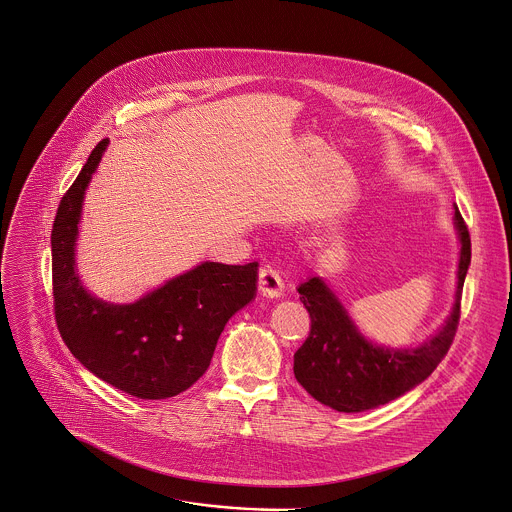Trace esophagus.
I'll list each match as a JSON object with an SVG mask.
<instances>
[{
  "label": "esophagus",
  "instance_id": "1",
  "mask_svg": "<svg viewBox=\"0 0 512 512\" xmlns=\"http://www.w3.org/2000/svg\"><path fill=\"white\" fill-rule=\"evenodd\" d=\"M283 289H285V283H283L277 269H273L271 265H265V267L259 269V291L265 297L277 299V297L283 295Z\"/></svg>",
  "mask_w": 512,
  "mask_h": 512
}]
</instances>
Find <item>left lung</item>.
<instances>
[{
	"label": "left lung",
	"instance_id": "left-lung-1",
	"mask_svg": "<svg viewBox=\"0 0 512 512\" xmlns=\"http://www.w3.org/2000/svg\"><path fill=\"white\" fill-rule=\"evenodd\" d=\"M455 225L461 239L455 307L445 326L419 348L390 350L370 344L318 277L299 287L301 303L310 316V332L295 352L293 370L314 400L344 413L378 408L404 396L437 368L459 326L463 283L471 263V237L457 207Z\"/></svg>",
	"mask_w": 512,
	"mask_h": 512
}]
</instances>
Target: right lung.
<instances>
[{
	"label": "right lung",
	"instance_id": "1",
	"mask_svg": "<svg viewBox=\"0 0 512 512\" xmlns=\"http://www.w3.org/2000/svg\"><path fill=\"white\" fill-rule=\"evenodd\" d=\"M106 144L95 146L53 221L57 328L71 354L106 384L140 400L174 398L204 376L225 322L255 297L259 263H202L132 305L93 299L75 273V239Z\"/></svg>",
	"mask_w": 512,
	"mask_h": 512
}]
</instances>
